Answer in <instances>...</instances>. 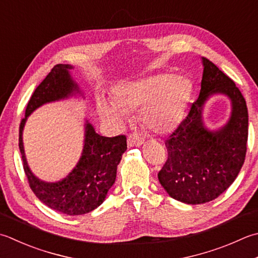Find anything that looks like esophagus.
Returning a JSON list of instances; mask_svg holds the SVG:
<instances>
[{
    "label": "esophagus",
    "mask_w": 258,
    "mask_h": 258,
    "mask_svg": "<svg viewBox=\"0 0 258 258\" xmlns=\"http://www.w3.org/2000/svg\"><path fill=\"white\" fill-rule=\"evenodd\" d=\"M144 143V140L139 136L138 134H130L128 138H127V144L130 146H139V145H142Z\"/></svg>",
    "instance_id": "obj_1"
}]
</instances>
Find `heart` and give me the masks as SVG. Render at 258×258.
I'll use <instances>...</instances> for the list:
<instances>
[{
  "label": "heart",
  "instance_id": "1",
  "mask_svg": "<svg viewBox=\"0 0 258 258\" xmlns=\"http://www.w3.org/2000/svg\"><path fill=\"white\" fill-rule=\"evenodd\" d=\"M192 84L183 76H151L113 88V102L99 99L100 117L115 125L128 119L127 112L140 110L141 123L155 134L172 132L184 114Z\"/></svg>",
  "mask_w": 258,
  "mask_h": 258
}]
</instances>
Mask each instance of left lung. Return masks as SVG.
<instances>
[{"mask_svg":"<svg viewBox=\"0 0 258 258\" xmlns=\"http://www.w3.org/2000/svg\"><path fill=\"white\" fill-rule=\"evenodd\" d=\"M198 99L165 141L168 160L158 173L161 185L173 198L189 205L206 204L229 188L244 164L248 139V110L240 90L207 58ZM226 94L232 102L227 124L210 131L202 109L211 94Z\"/></svg>","mask_w":258,"mask_h":258,"instance_id":"8db88e82","label":"left lung"}]
</instances>
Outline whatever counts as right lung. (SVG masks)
<instances>
[{"label": "right lung", "mask_w": 258, "mask_h": 258, "mask_svg": "<svg viewBox=\"0 0 258 258\" xmlns=\"http://www.w3.org/2000/svg\"><path fill=\"white\" fill-rule=\"evenodd\" d=\"M70 69L73 66L55 64L35 88L27 105L25 117L20 124L19 148L29 185L38 199L59 213L78 216L90 213L103 204L115 182L117 165L127 144L125 135L106 138L96 133L93 125L86 120L83 153L72 172L57 182H45L31 172L23 148L24 124L28 116L43 104L80 94L78 85L70 76Z\"/></svg>", "instance_id": "right-lung-1"}]
</instances>
